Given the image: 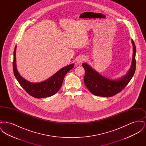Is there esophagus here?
Listing matches in <instances>:
<instances>
[{
  "label": "esophagus",
  "mask_w": 146,
  "mask_h": 146,
  "mask_svg": "<svg viewBox=\"0 0 146 146\" xmlns=\"http://www.w3.org/2000/svg\"><path fill=\"white\" fill-rule=\"evenodd\" d=\"M85 57L83 56H79L78 59H77V62L79 63H83V62L85 61Z\"/></svg>",
  "instance_id": "obj_1"
}]
</instances>
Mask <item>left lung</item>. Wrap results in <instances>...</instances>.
I'll return each mask as SVG.
<instances>
[{
    "label": "left lung",
    "instance_id": "1",
    "mask_svg": "<svg viewBox=\"0 0 146 146\" xmlns=\"http://www.w3.org/2000/svg\"><path fill=\"white\" fill-rule=\"evenodd\" d=\"M133 57L131 68L125 76L117 80L108 79L93 70L88 64L83 63L85 69L84 83L88 90L94 95L101 97H111L123 90L133 76L136 70V46L132 40Z\"/></svg>",
    "mask_w": 146,
    "mask_h": 146
}]
</instances>
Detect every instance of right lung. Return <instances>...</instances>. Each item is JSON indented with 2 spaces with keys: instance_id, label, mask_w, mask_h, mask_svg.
<instances>
[{
  "instance_id": "add662e5",
  "label": "right lung",
  "mask_w": 146,
  "mask_h": 146,
  "mask_svg": "<svg viewBox=\"0 0 146 146\" xmlns=\"http://www.w3.org/2000/svg\"><path fill=\"white\" fill-rule=\"evenodd\" d=\"M16 49H14L13 70L15 76L21 86L29 95L41 98L50 97L56 94L61 88L65 75L74 67V64H71L56 72L54 75L41 83H33L27 81L19 73L16 66Z\"/></svg>"
}]
</instances>
